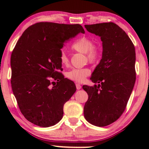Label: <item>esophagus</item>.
Instances as JSON below:
<instances>
[{
  "label": "esophagus",
  "instance_id": "1",
  "mask_svg": "<svg viewBox=\"0 0 149 149\" xmlns=\"http://www.w3.org/2000/svg\"><path fill=\"white\" fill-rule=\"evenodd\" d=\"M76 87H77V89H81V85L79 84V83H77Z\"/></svg>",
  "mask_w": 149,
  "mask_h": 149
}]
</instances>
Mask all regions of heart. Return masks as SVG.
Instances as JSON below:
<instances>
[{"label": "heart", "instance_id": "heart-1", "mask_svg": "<svg viewBox=\"0 0 149 149\" xmlns=\"http://www.w3.org/2000/svg\"><path fill=\"white\" fill-rule=\"evenodd\" d=\"M72 49L86 55L87 60L91 63L97 62L101 55L99 47L93 45V41L87 37H82L76 40L72 46ZM60 62L63 66H68L69 59L66 53L62 52L60 56ZM91 70L88 68H73L66 73L67 78L75 82L81 83L90 74Z\"/></svg>", "mask_w": 149, "mask_h": 149}]
</instances>
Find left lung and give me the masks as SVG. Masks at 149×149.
Segmentation results:
<instances>
[{"mask_svg":"<svg viewBox=\"0 0 149 149\" xmlns=\"http://www.w3.org/2000/svg\"><path fill=\"white\" fill-rule=\"evenodd\" d=\"M102 42L100 62L91 74L93 86L83 85L88 94L84 117L89 123L104 127L119 119L125 111L136 81V52L133 42L113 22L85 25Z\"/></svg>","mask_w":149,"mask_h":149,"instance_id":"left-lung-1","label":"left lung"}]
</instances>
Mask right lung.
Wrapping results in <instances>:
<instances>
[{
	"label": "right lung",
	"mask_w": 149,
	"mask_h": 149,
	"mask_svg": "<svg viewBox=\"0 0 149 149\" xmlns=\"http://www.w3.org/2000/svg\"><path fill=\"white\" fill-rule=\"evenodd\" d=\"M80 32L85 33L80 24L39 22L28 27L16 43L11 56L12 90L22 115L34 125L58 123L64 104L77 90L60 72V56L65 42Z\"/></svg>",
	"instance_id": "right-lung-1"
}]
</instances>
